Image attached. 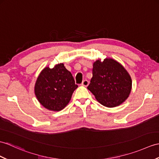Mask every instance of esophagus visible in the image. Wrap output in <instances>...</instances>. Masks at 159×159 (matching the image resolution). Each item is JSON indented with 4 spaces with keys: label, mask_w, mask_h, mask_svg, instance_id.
Listing matches in <instances>:
<instances>
[{
    "label": "esophagus",
    "mask_w": 159,
    "mask_h": 159,
    "mask_svg": "<svg viewBox=\"0 0 159 159\" xmlns=\"http://www.w3.org/2000/svg\"><path fill=\"white\" fill-rule=\"evenodd\" d=\"M81 84H82L83 86L87 87V86H88V84H89V81L87 80H84L82 82V83H81Z\"/></svg>",
    "instance_id": "34e87169"
}]
</instances>
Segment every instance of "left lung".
<instances>
[{
  "instance_id": "obj_1",
  "label": "left lung",
  "mask_w": 159,
  "mask_h": 159,
  "mask_svg": "<svg viewBox=\"0 0 159 159\" xmlns=\"http://www.w3.org/2000/svg\"><path fill=\"white\" fill-rule=\"evenodd\" d=\"M131 79L119 62L106 58L93 65V77L87 89L103 106L112 108L124 102L129 95Z\"/></svg>"
}]
</instances>
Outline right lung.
Instances as JSON below:
<instances>
[{
    "instance_id": "1",
    "label": "right lung",
    "mask_w": 159,
    "mask_h": 159,
    "mask_svg": "<svg viewBox=\"0 0 159 159\" xmlns=\"http://www.w3.org/2000/svg\"><path fill=\"white\" fill-rule=\"evenodd\" d=\"M78 87L70 72L60 64L46 67L39 75L34 92L39 102L45 108L60 111L67 106L74 91Z\"/></svg>"
}]
</instances>
